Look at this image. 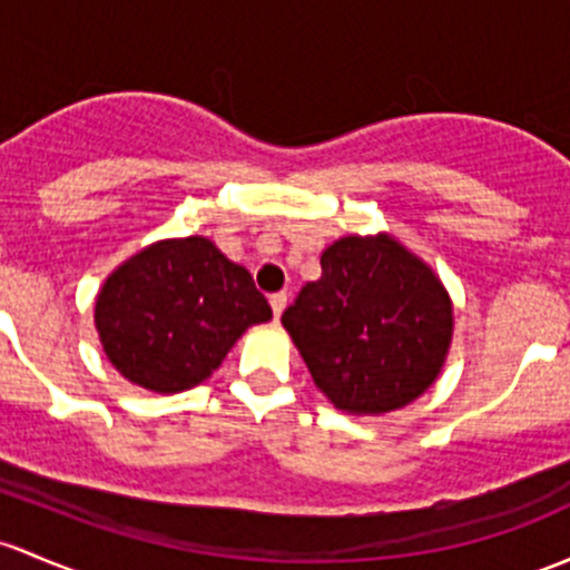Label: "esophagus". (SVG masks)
<instances>
[{"label": "esophagus", "mask_w": 570, "mask_h": 570, "mask_svg": "<svg viewBox=\"0 0 570 570\" xmlns=\"http://www.w3.org/2000/svg\"><path fill=\"white\" fill-rule=\"evenodd\" d=\"M269 305H273V316L278 320L286 308V292H275V295H269Z\"/></svg>", "instance_id": "obj_1"}]
</instances>
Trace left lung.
Segmentation results:
<instances>
[{"instance_id": "left-lung-1", "label": "left lung", "mask_w": 570, "mask_h": 570, "mask_svg": "<svg viewBox=\"0 0 570 570\" xmlns=\"http://www.w3.org/2000/svg\"><path fill=\"white\" fill-rule=\"evenodd\" d=\"M314 385L335 410L382 415L434 385L453 338V305L426 262L391 235L341 237L322 278L281 316Z\"/></svg>"}]
</instances>
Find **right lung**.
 I'll return each mask as SVG.
<instances>
[{
  "label": "right lung",
  "mask_w": 570,
  "mask_h": 570,
  "mask_svg": "<svg viewBox=\"0 0 570 570\" xmlns=\"http://www.w3.org/2000/svg\"><path fill=\"white\" fill-rule=\"evenodd\" d=\"M273 311L245 267L213 239H160L100 286L95 327L114 368L134 385L179 393L205 382L250 325Z\"/></svg>",
  "instance_id": "add662e5"
}]
</instances>
